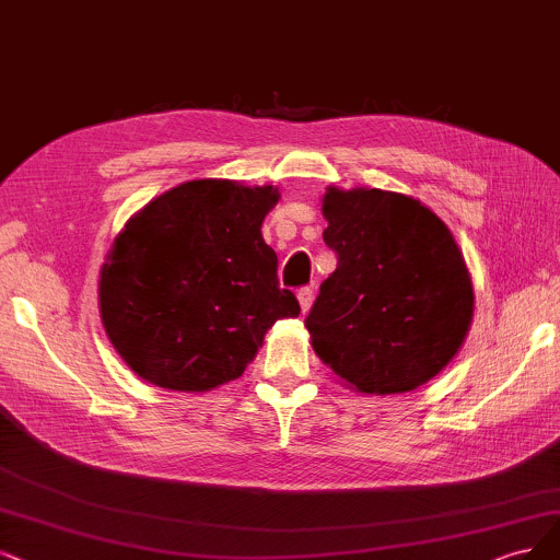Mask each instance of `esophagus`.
Listing matches in <instances>:
<instances>
[{"mask_svg": "<svg viewBox=\"0 0 560 560\" xmlns=\"http://www.w3.org/2000/svg\"><path fill=\"white\" fill-rule=\"evenodd\" d=\"M298 300H300L302 314H308V308H312V304H314V291H312V288H300Z\"/></svg>", "mask_w": 560, "mask_h": 560, "instance_id": "1", "label": "esophagus"}]
</instances>
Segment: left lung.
Here are the masks:
<instances>
[{"instance_id":"1","label":"left lung","mask_w":560,"mask_h":560,"mask_svg":"<svg viewBox=\"0 0 560 560\" xmlns=\"http://www.w3.org/2000/svg\"><path fill=\"white\" fill-rule=\"evenodd\" d=\"M325 244L339 262L304 325L314 353L360 395L418 389L459 353L475 293L450 228L412 196H323Z\"/></svg>"}]
</instances>
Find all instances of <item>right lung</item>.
I'll use <instances>...</instances> for the list:
<instances>
[{"mask_svg":"<svg viewBox=\"0 0 560 560\" xmlns=\"http://www.w3.org/2000/svg\"><path fill=\"white\" fill-rule=\"evenodd\" d=\"M279 198L272 184L191 179L124 223L98 272V314L133 374L210 392L244 374L277 320L300 316L260 233Z\"/></svg>","mask_w":560,"mask_h":560,"instance_id":"right-lung-1","label":"right lung"}]
</instances>
